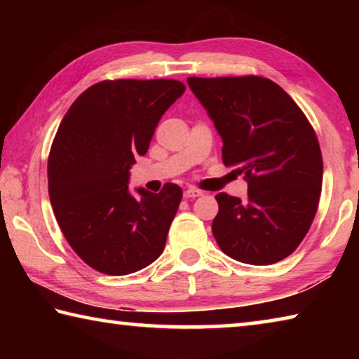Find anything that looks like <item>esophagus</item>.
<instances>
[{
    "instance_id": "esophagus-1",
    "label": "esophagus",
    "mask_w": 359,
    "mask_h": 359,
    "mask_svg": "<svg viewBox=\"0 0 359 359\" xmlns=\"http://www.w3.org/2000/svg\"><path fill=\"white\" fill-rule=\"evenodd\" d=\"M201 194H203V191L194 190V188H188V190H185V191H184V198H185V199H191V198H198V196H201Z\"/></svg>"
}]
</instances>
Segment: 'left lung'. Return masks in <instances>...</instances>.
<instances>
[{
    "label": "left lung",
    "instance_id": "left-lung-1",
    "mask_svg": "<svg viewBox=\"0 0 359 359\" xmlns=\"http://www.w3.org/2000/svg\"><path fill=\"white\" fill-rule=\"evenodd\" d=\"M223 141L224 166L248 184L247 199L218 193L212 233L241 263L266 266L301 244L317 214L323 160L317 135L282 87L258 76L188 77Z\"/></svg>",
    "mask_w": 359,
    "mask_h": 359
}]
</instances>
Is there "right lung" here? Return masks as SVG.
<instances>
[{
  "mask_svg": "<svg viewBox=\"0 0 359 359\" xmlns=\"http://www.w3.org/2000/svg\"><path fill=\"white\" fill-rule=\"evenodd\" d=\"M184 92L174 79L102 81L72 102L58 126L47 163L53 214L72 250L102 274H133L165 250L182 188H137L133 196L130 169Z\"/></svg>",
  "mask_w": 359,
  "mask_h": 359,
  "instance_id": "obj_1",
  "label": "right lung"
}]
</instances>
